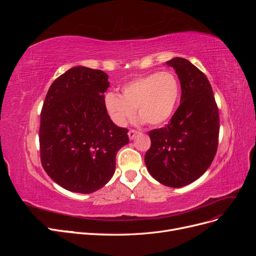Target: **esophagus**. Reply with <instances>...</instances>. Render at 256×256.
<instances>
[{"instance_id": "esophagus-1", "label": "esophagus", "mask_w": 256, "mask_h": 256, "mask_svg": "<svg viewBox=\"0 0 256 256\" xmlns=\"http://www.w3.org/2000/svg\"><path fill=\"white\" fill-rule=\"evenodd\" d=\"M138 134V132L136 130L131 129V130H129V132H128V136H129L130 140H134V138H136V136Z\"/></svg>"}]
</instances>
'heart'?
I'll use <instances>...</instances> for the list:
<instances>
[{"label": "heart", "instance_id": "1", "mask_svg": "<svg viewBox=\"0 0 256 256\" xmlns=\"http://www.w3.org/2000/svg\"><path fill=\"white\" fill-rule=\"evenodd\" d=\"M180 96V84L170 72H152L125 84L122 95L108 92L104 104L113 120L122 126L134 116L152 126L171 118Z\"/></svg>", "mask_w": 256, "mask_h": 256}]
</instances>
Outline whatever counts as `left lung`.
I'll list each match as a JSON object with an SVG mask.
<instances>
[{"instance_id":"left-lung-1","label":"left lung","mask_w":256,"mask_h":256,"mask_svg":"<svg viewBox=\"0 0 256 256\" xmlns=\"http://www.w3.org/2000/svg\"><path fill=\"white\" fill-rule=\"evenodd\" d=\"M180 82V104L168 125L150 131L145 154L150 174L172 188L187 186L210 166L218 148L219 111L207 76L188 60L166 62Z\"/></svg>"}]
</instances>
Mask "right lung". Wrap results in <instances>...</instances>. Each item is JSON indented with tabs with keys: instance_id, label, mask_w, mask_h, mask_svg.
Masks as SVG:
<instances>
[{
	"instance_id": "add662e5",
	"label": "right lung",
	"mask_w": 256,
	"mask_h": 256,
	"mask_svg": "<svg viewBox=\"0 0 256 256\" xmlns=\"http://www.w3.org/2000/svg\"><path fill=\"white\" fill-rule=\"evenodd\" d=\"M102 70L76 66L60 76L47 92L40 113L42 168L66 190L92 193L115 171V157L129 143L128 129L111 120L104 104L109 88Z\"/></svg>"
}]
</instances>
